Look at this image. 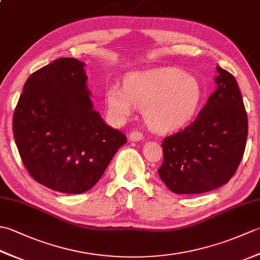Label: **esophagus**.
<instances>
[{
    "label": "esophagus",
    "instance_id": "esophagus-1",
    "mask_svg": "<svg viewBox=\"0 0 260 260\" xmlns=\"http://www.w3.org/2000/svg\"><path fill=\"white\" fill-rule=\"evenodd\" d=\"M128 139L132 142H139V141H142L143 139H144V136H143V133H141L140 131H133V132H131Z\"/></svg>",
    "mask_w": 260,
    "mask_h": 260
}]
</instances>
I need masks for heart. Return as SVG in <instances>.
I'll return each mask as SVG.
<instances>
[{
	"label": "heart",
	"mask_w": 260,
	"mask_h": 260,
	"mask_svg": "<svg viewBox=\"0 0 260 260\" xmlns=\"http://www.w3.org/2000/svg\"><path fill=\"white\" fill-rule=\"evenodd\" d=\"M202 87L197 77L174 67L134 71L124 87L112 85L105 99L112 118L121 121L142 107L145 123L158 133L180 129L194 118L202 102Z\"/></svg>",
	"instance_id": "obj_1"
}]
</instances>
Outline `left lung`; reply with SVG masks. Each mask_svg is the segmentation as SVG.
Returning <instances> with one entry per match:
<instances>
[{
  "instance_id": "left-lung-1",
  "label": "left lung",
  "mask_w": 260,
  "mask_h": 260,
  "mask_svg": "<svg viewBox=\"0 0 260 260\" xmlns=\"http://www.w3.org/2000/svg\"><path fill=\"white\" fill-rule=\"evenodd\" d=\"M214 90L197 119L165 137L159 178L178 194L217 189L233 178L244 156L248 118L235 77L220 67Z\"/></svg>"
}]
</instances>
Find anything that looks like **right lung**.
Segmentation results:
<instances>
[{
    "mask_svg": "<svg viewBox=\"0 0 260 260\" xmlns=\"http://www.w3.org/2000/svg\"><path fill=\"white\" fill-rule=\"evenodd\" d=\"M85 63L60 58L25 81L13 115L22 162L39 183L80 194L102 178L127 142L93 109Z\"/></svg>",
    "mask_w": 260,
    "mask_h": 260,
    "instance_id": "1",
    "label": "right lung"
}]
</instances>
